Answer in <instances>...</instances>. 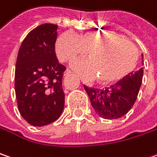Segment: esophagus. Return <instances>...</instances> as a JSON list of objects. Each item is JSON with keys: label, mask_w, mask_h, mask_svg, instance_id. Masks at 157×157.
<instances>
[{"label": "esophagus", "mask_w": 157, "mask_h": 157, "mask_svg": "<svg viewBox=\"0 0 157 157\" xmlns=\"http://www.w3.org/2000/svg\"><path fill=\"white\" fill-rule=\"evenodd\" d=\"M72 74V72L70 71V70H66V71L64 72V77H67V76H70V75Z\"/></svg>", "instance_id": "esophagus-1"}]
</instances>
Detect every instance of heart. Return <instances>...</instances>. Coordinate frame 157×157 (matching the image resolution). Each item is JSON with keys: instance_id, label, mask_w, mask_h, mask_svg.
Masks as SVG:
<instances>
[{"instance_id": "1", "label": "heart", "mask_w": 157, "mask_h": 157, "mask_svg": "<svg viewBox=\"0 0 157 157\" xmlns=\"http://www.w3.org/2000/svg\"><path fill=\"white\" fill-rule=\"evenodd\" d=\"M56 49L63 63L89 51L90 58L76 59L71 68L84 79L98 78L99 82L104 85L124 78L138 59L136 48L125 38L114 33L90 32L78 36L67 32L60 36Z\"/></svg>"}]
</instances>
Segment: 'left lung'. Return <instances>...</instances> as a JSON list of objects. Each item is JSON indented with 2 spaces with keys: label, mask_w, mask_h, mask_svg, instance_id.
I'll use <instances>...</instances> for the list:
<instances>
[{
  "label": "left lung",
  "mask_w": 157,
  "mask_h": 157,
  "mask_svg": "<svg viewBox=\"0 0 157 157\" xmlns=\"http://www.w3.org/2000/svg\"><path fill=\"white\" fill-rule=\"evenodd\" d=\"M142 78L143 70L140 69L105 89L89 88L86 86L84 88L97 115L105 119H117L124 116L133 106Z\"/></svg>",
  "instance_id": "obj_1"
}]
</instances>
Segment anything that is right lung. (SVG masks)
Wrapping results in <instances>:
<instances>
[{"label": "right lung", "instance_id": "1", "mask_svg": "<svg viewBox=\"0 0 157 157\" xmlns=\"http://www.w3.org/2000/svg\"><path fill=\"white\" fill-rule=\"evenodd\" d=\"M58 25L43 24L21 44L15 72V91L21 116L30 124L44 126L63 110L62 79L66 70L56 55Z\"/></svg>", "mask_w": 157, "mask_h": 157}]
</instances>
